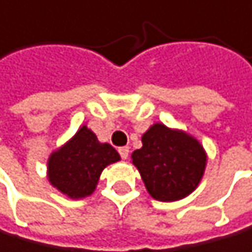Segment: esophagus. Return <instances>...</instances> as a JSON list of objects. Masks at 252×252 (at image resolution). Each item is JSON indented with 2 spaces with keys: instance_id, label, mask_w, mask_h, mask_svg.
Listing matches in <instances>:
<instances>
[{
  "instance_id": "1",
  "label": "esophagus",
  "mask_w": 252,
  "mask_h": 252,
  "mask_svg": "<svg viewBox=\"0 0 252 252\" xmlns=\"http://www.w3.org/2000/svg\"><path fill=\"white\" fill-rule=\"evenodd\" d=\"M118 152H120V156H122L123 160H126L129 157V148L127 146H123V148H118Z\"/></svg>"
}]
</instances>
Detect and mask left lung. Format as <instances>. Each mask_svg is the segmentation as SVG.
<instances>
[{"mask_svg": "<svg viewBox=\"0 0 252 252\" xmlns=\"http://www.w3.org/2000/svg\"><path fill=\"white\" fill-rule=\"evenodd\" d=\"M141 143L130 158L152 198L175 202L198 186L208 157L195 137L156 123L143 134Z\"/></svg>", "mask_w": 252, "mask_h": 252, "instance_id": "1", "label": "left lung"}]
</instances>
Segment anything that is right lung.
<instances>
[{"label": "right lung", "mask_w": 252, "mask_h": 252, "mask_svg": "<svg viewBox=\"0 0 252 252\" xmlns=\"http://www.w3.org/2000/svg\"><path fill=\"white\" fill-rule=\"evenodd\" d=\"M118 160V152L109 143H100L88 126H81L69 141L50 154L47 179L69 198H84L95 191L103 169Z\"/></svg>", "instance_id": "add662e5"}]
</instances>
